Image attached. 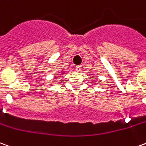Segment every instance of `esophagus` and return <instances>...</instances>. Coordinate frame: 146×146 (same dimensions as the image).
Returning a JSON list of instances; mask_svg holds the SVG:
<instances>
[{"instance_id":"obj_1","label":"esophagus","mask_w":146,"mask_h":146,"mask_svg":"<svg viewBox=\"0 0 146 146\" xmlns=\"http://www.w3.org/2000/svg\"><path fill=\"white\" fill-rule=\"evenodd\" d=\"M75 69H76V71H77V72H80V70H81V66H76V67H75Z\"/></svg>"}]
</instances>
